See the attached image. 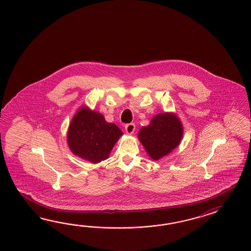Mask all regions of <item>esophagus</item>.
<instances>
[{
  "label": "esophagus",
  "mask_w": 251,
  "mask_h": 251,
  "mask_svg": "<svg viewBox=\"0 0 251 251\" xmlns=\"http://www.w3.org/2000/svg\"><path fill=\"white\" fill-rule=\"evenodd\" d=\"M125 130L128 134H132L135 130V124L134 123H129L125 126Z\"/></svg>",
  "instance_id": "obj_1"
}]
</instances>
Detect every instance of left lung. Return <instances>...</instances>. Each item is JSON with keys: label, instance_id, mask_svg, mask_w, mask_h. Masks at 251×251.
<instances>
[{"label": "left lung", "instance_id": "1", "mask_svg": "<svg viewBox=\"0 0 251 251\" xmlns=\"http://www.w3.org/2000/svg\"><path fill=\"white\" fill-rule=\"evenodd\" d=\"M182 135L181 122L175 115L169 113L157 115L149 126L139 131L141 143L153 160H159L175 149Z\"/></svg>", "mask_w": 251, "mask_h": 251}]
</instances>
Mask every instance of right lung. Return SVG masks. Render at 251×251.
<instances>
[{"label": "right lung", "instance_id": "add662e5", "mask_svg": "<svg viewBox=\"0 0 251 251\" xmlns=\"http://www.w3.org/2000/svg\"><path fill=\"white\" fill-rule=\"evenodd\" d=\"M122 131L108 123L99 112L82 107L70 124L68 145L71 151L83 159L99 163L108 157Z\"/></svg>", "mask_w": 251, "mask_h": 251}]
</instances>
